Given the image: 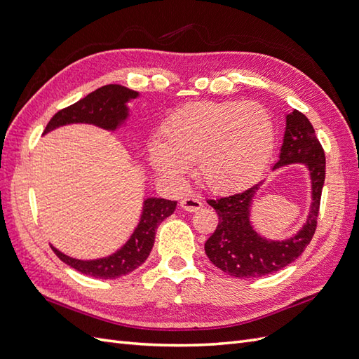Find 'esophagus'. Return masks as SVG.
Listing matches in <instances>:
<instances>
[{
  "instance_id": "obj_1",
  "label": "esophagus",
  "mask_w": 359,
  "mask_h": 359,
  "mask_svg": "<svg viewBox=\"0 0 359 359\" xmlns=\"http://www.w3.org/2000/svg\"><path fill=\"white\" fill-rule=\"evenodd\" d=\"M202 201L198 198H186L181 201V208L184 211H189V212H194L202 208Z\"/></svg>"
}]
</instances>
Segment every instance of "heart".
I'll return each instance as SVG.
<instances>
[{
	"mask_svg": "<svg viewBox=\"0 0 359 359\" xmlns=\"http://www.w3.org/2000/svg\"><path fill=\"white\" fill-rule=\"evenodd\" d=\"M274 121L256 102H193L161 126V140L149 144V163L160 175L180 181L196 161L201 181L229 191L255 181L273 153Z\"/></svg>",
	"mask_w": 359,
	"mask_h": 359,
	"instance_id": "heart-1",
	"label": "heart"
}]
</instances>
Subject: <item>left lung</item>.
<instances>
[{
	"instance_id": "8db88e82",
	"label": "left lung",
	"mask_w": 359,
	"mask_h": 359,
	"mask_svg": "<svg viewBox=\"0 0 359 359\" xmlns=\"http://www.w3.org/2000/svg\"><path fill=\"white\" fill-rule=\"evenodd\" d=\"M295 163L306 165L310 172L313 202L306 224L287 240H266L250 223V206L262 182L229 196L206 201L219 215V224L205 243V253L223 273L238 278L273 274L298 259L310 244L318 226L325 181V153L309 118L297 109L286 115L283 145L273 169Z\"/></svg>"
}]
</instances>
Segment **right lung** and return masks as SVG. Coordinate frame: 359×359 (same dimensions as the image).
Returning a JSON list of instances; mask_svg holds the SVG:
<instances>
[{
	"instance_id": "obj_1",
	"label": "right lung",
	"mask_w": 359,
	"mask_h": 359,
	"mask_svg": "<svg viewBox=\"0 0 359 359\" xmlns=\"http://www.w3.org/2000/svg\"><path fill=\"white\" fill-rule=\"evenodd\" d=\"M139 93L128 90L121 85H104L93 91L79 102L61 109L52 116L45 132L46 135L61 126L85 123L93 124L104 130H116L124 124L128 116L127 102L136 99ZM177 208V201L161 198H148L144 201V210L137 227L130 236V240L118 250L116 253L94 260H79L61 253L52 247L64 264L74 268L79 273L95 278H116L132 273L142 265L153 250L156 231L158 224L172 215Z\"/></svg>"
}]
</instances>
